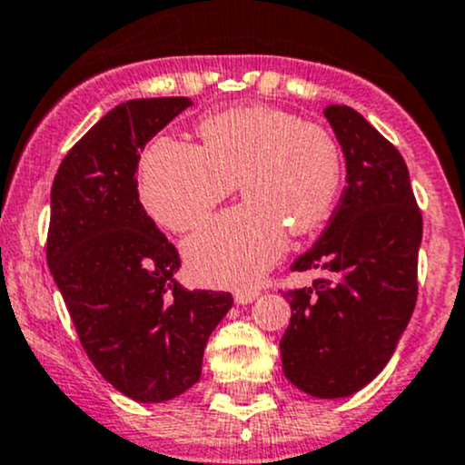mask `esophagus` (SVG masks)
Returning <instances> with one entry per match:
<instances>
[{
	"label": "esophagus",
	"mask_w": 465,
	"mask_h": 465,
	"mask_svg": "<svg viewBox=\"0 0 465 465\" xmlns=\"http://www.w3.org/2000/svg\"><path fill=\"white\" fill-rule=\"evenodd\" d=\"M258 296H261V292L258 290H236L233 292V301H236L238 305H249V302L256 301Z\"/></svg>",
	"instance_id": "34e87169"
}]
</instances>
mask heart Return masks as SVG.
I'll return each mask as SVG.
<instances>
[{
	"label": "heart",
	"instance_id": "heart-1",
	"mask_svg": "<svg viewBox=\"0 0 465 465\" xmlns=\"http://www.w3.org/2000/svg\"><path fill=\"white\" fill-rule=\"evenodd\" d=\"M203 146L158 138L140 163V200L149 216L187 232L209 216L238 180L245 203L184 242L200 282L241 287L282 256L290 224L305 233L325 220L341 189V153L330 131L265 104L207 115Z\"/></svg>",
	"mask_w": 465,
	"mask_h": 465
}]
</instances>
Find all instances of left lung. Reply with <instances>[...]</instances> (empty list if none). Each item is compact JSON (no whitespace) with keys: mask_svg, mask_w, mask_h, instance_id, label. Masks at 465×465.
Returning <instances> with one entry per match:
<instances>
[{"mask_svg":"<svg viewBox=\"0 0 465 465\" xmlns=\"http://www.w3.org/2000/svg\"><path fill=\"white\" fill-rule=\"evenodd\" d=\"M345 158V189L319 241L292 272L316 270L287 292L282 372L316 399L359 392L388 365L417 302L423 220L403 155L350 106L322 111Z\"/></svg>","mask_w":465,"mask_h":465,"instance_id":"8db88e82","label":"left lung"}]
</instances>
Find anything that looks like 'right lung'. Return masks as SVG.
Returning a JSON list of instances; mask_svg holds the SVG:
<instances>
[{"label": "right lung", "mask_w": 465, "mask_h": 465, "mask_svg": "<svg viewBox=\"0 0 465 465\" xmlns=\"http://www.w3.org/2000/svg\"><path fill=\"white\" fill-rule=\"evenodd\" d=\"M187 106L189 97L117 104L68 151L51 189L53 281L97 372L140 403L198 383L209 336L233 302L175 281L178 252L140 203V151Z\"/></svg>", "instance_id": "right-lung-1"}]
</instances>
